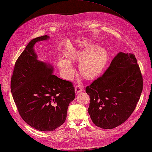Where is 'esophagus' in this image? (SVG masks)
I'll return each instance as SVG.
<instances>
[{"label":"esophagus","mask_w":152,"mask_h":152,"mask_svg":"<svg viewBox=\"0 0 152 152\" xmlns=\"http://www.w3.org/2000/svg\"><path fill=\"white\" fill-rule=\"evenodd\" d=\"M75 93H76V94H77L80 93V92H82V91H83V89H82V87H81L80 86H76V87H75Z\"/></svg>","instance_id":"34e87169"}]
</instances>
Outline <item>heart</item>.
I'll use <instances>...</instances> for the list:
<instances>
[{
	"label": "heart",
	"mask_w": 152,
	"mask_h": 152,
	"mask_svg": "<svg viewBox=\"0 0 152 152\" xmlns=\"http://www.w3.org/2000/svg\"><path fill=\"white\" fill-rule=\"evenodd\" d=\"M67 58L60 56L58 60V65L65 79H72L75 74V68L71 62L79 61H80L79 71L81 74L87 79H92L103 70L108 61V53L104 47L90 44L72 49L67 54Z\"/></svg>",
	"instance_id": "heart-1"
}]
</instances>
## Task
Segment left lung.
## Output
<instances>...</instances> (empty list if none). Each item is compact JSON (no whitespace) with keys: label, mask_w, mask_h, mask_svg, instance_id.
<instances>
[{"label":"left lung","mask_w":152,"mask_h":152,"mask_svg":"<svg viewBox=\"0 0 152 152\" xmlns=\"http://www.w3.org/2000/svg\"><path fill=\"white\" fill-rule=\"evenodd\" d=\"M142 90V77L134 54L118 53L102 77L86 88L87 110L96 126L112 129L130 117Z\"/></svg>","instance_id":"8db88e82"}]
</instances>
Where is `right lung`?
Masks as SVG:
<instances>
[{"mask_svg":"<svg viewBox=\"0 0 152 152\" xmlns=\"http://www.w3.org/2000/svg\"><path fill=\"white\" fill-rule=\"evenodd\" d=\"M48 35L32 39L15 63L11 90L23 121L40 131H53L65 122L68 105L75 99L72 82L53 75L49 63L39 61L34 49Z\"/></svg>","mask_w":152,"mask_h":152,"instance_id":"1","label":"right lung"}]
</instances>
